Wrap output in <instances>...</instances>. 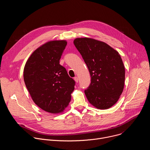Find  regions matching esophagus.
I'll return each mask as SVG.
<instances>
[{
	"label": "esophagus",
	"instance_id": "esophagus-1",
	"mask_svg": "<svg viewBox=\"0 0 150 150\" xmlns=\"http://www.w3.org/2000/svg\"><path fill=\"white\" fill-rule=\"evenodd\" d=\"M74 80H75V81L77 83V82H78V78L77 76H75V77L74 78Z\"/></svg>",
	"mask_w": 150,
	"mask_h": 150
}]
</instances>
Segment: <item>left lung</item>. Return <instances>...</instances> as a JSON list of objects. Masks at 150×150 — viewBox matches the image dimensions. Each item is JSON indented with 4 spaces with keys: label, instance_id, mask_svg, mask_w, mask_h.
Instances as JSON below:
<instances>
[{
    "label": "left lung",
    "instance_id": "left-lung-1",
    "mask_svg": "<svg viewBox=\"0 0 150 150\" xmlns=\"http://www.w3.org/2000/svg\"><path fill=\"white\" fill-rule=\"evenodd\" d=\"M74 44L91 75L84 91L88 101L98 109L110 108L123 92L125 71L119 53L108 44L90 38H77Z\"/></svg>",
    "mask_w": 150,
    "mask_h": 150
}]
</instances>
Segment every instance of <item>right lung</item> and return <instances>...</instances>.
<instances>
[{"mask_svg": "<svg viewBox=\"0 0 150 150\" xmlns=\"http://www.w3.org/2000/svg\"><path fill=\"white\" fill-rule=\"evenodd\" d=\"M65 40L50 41L37 49L27 61L24 79L33 101L51 113L62 112L71 100L75 81L59 60Z\"/></svg>", "mask_w": 150, "mask_h": 150, "instance_id": "add662e5", "label": "right lung"}]
</instances>
